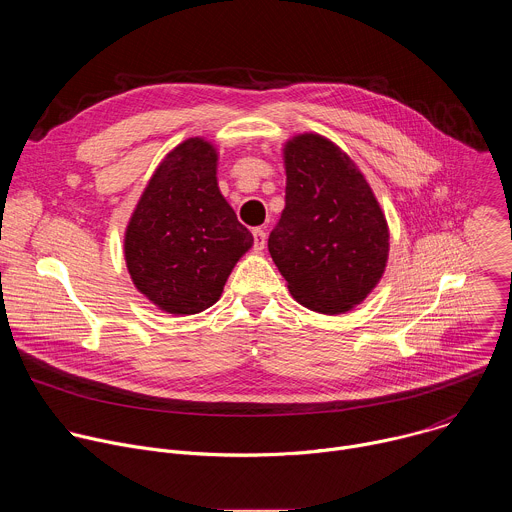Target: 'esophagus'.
<instances>
[{"label": "esophagus", "instance_id": "esophagus-1", "mask_svg": "<svg viewBox=\"0 0 512 512\" xmlns=\"http://www.w3.org/2000/svg\"><path fill=\"white\" fill-rule=\"evenodd\" d=\"M253 239H255V249H257V251L265 249V239H267L265 229H255V231H253Z\"/></svg>", "mask_w": 512, "mask_h": 512}]
</instances>
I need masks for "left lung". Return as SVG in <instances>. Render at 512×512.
<instances>
[{
    "mask_svg": "<svg viewBox=\"0 0 512 512\" xmlns=\"http://www.w3.org/2000/svg\"><path fill=\"white\" fill-rule=\"evenodd\" d=\"M285 208L267 247L289 294L344 314L379 283L389 255L385 214L354 162L322 135L285 143Z\"/></svg>",
    "mask_w": 512,
    "mask_h": 512,
    "instance_id": "8db88e82",
    "label": "left lung"
}]
</instances>
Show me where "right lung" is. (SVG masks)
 <instances>
[{"label": "right lung", "mask_w": 512, "mask_h": 512, "mask_svg": "<svg viewBox=\"0 0 512 512\" xmlns=\"http://www.w3.org/2000/svg\"><path fill=\"white\" fill-rule=\"evenodd\" d=\"M202 137L174 148L145 186L125 231V261L141 294L168 314H198L223 287L253 235L216 184Z\"/></svg>", "instance_id": "1"}]
</instances>
